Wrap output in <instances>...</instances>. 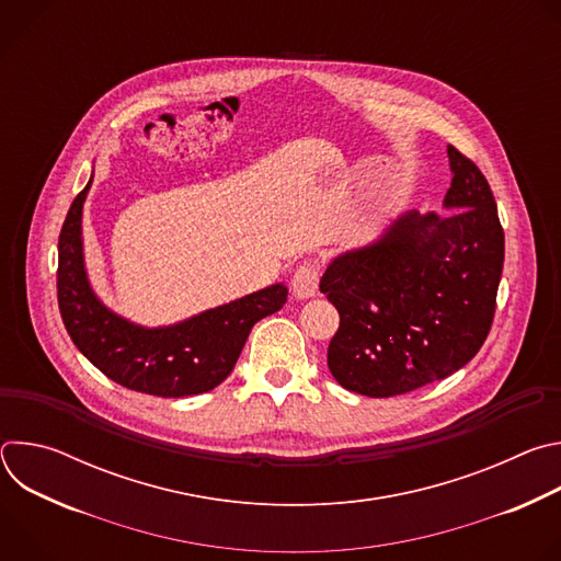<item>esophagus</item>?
Instances as JSON below:
<instances>
[{
    "label": "esophagus",
    "instance_id": "34e87169",
    "mask_svg": "<svg viewBox=\"0 0 561 561\" xmlns=\"http://www.w3.org/2000/svg\"><path fill=\"white\" fill-rule=\"evenodd\" d=\"M317 286H319V271H317V266L304 262L301 266L295 268L293 279H290V288H293L297 299L312 297L317 293Z\"/></svg>",
    "mask_w": 561,
    "mask_h": 561
}]
</instances>
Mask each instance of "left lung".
I'll return each mask as SVG.
<instances>
[{
  "label": "left lung",
  "instance_id": "1",
  "mask_svg": "<svg viewBox=\"0 0 561 561\" xmlns=\"http://www.w3.org/2000/svg\"><path fill=\"white\" fill-rule=\"evenodd\" d=\"M448 159V213L402 215L319 282L340 312L329 368L346 390L411 392L466 366L491 333L504 228L482 171L455 146Z\"/></svg>",
  "mask_w": 561,
  "mask_h": 561
}]
</instances>
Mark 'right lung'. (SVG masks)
Returning a JSON list of instances; mask_svg holds the SVG:
<instances>
[{
  "label": "right lung",
  "mask_w": 561,
  "mask_h": 561,
  "mask_svg": "<svg viewBox=\"0 0 561 561\" xmlns=\"http://www.w3.org/2000/svg\"><path fill=\"white\" fill-rule=\"evenodd\" d=\"M79 193L59 232L57 304L72 344L108 379L154 397H188L219 386L237 364L251 329L277 312L288 297L284 284L217 306L169 329H141L111 312L93 293L82 253Z\"/></svg>",
  "instance_id": "add662e5"
}]
</instances>
